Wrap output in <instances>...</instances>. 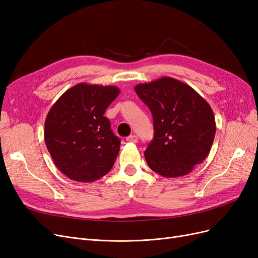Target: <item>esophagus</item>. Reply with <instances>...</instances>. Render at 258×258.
Returning a JSON list of instances; mask_svg holds the SVG:
<instances>
[{"label":"esophagus","mask_w":258,"mask_h":258,"mask_svg":"<svg viewBox=\"0 0 258 258\" xmlns=\"http://www.w3.org/2000/svg\"><path fill=\"white\" fill-rule=\"evenodd\" d=\"M127 141H128V142H132V143H137V142H138V137L135 136V135L129 136V137L127 138Z\"/></svg>","instance_id":"34e87169"}]
</instances>
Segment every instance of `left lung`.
<instances>
[{"instance_id":"left-lung-1","label":"left lung","mask_w":258,"mask_h":258,"mask_svg":"<svg viewBox=\"0 0 258 258\" xmlns=\"http://www.w3.org/2000/svg\"><path fill=\"white\" fill-rule=\"evenodd\" d=\"M135 90L154 119V139L144 152L148 167L169 178L190 173L214 141L210 104L190 86L168 76L138 84Z\"/></svg>"}]
</instances>
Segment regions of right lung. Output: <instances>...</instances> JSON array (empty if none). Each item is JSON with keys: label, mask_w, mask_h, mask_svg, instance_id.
Segmentation results:
<instances>
[{"label": "right lung", "mask_w": 258, "mask_h": 258, "mask_svg": "<svg viewBox=\"0 0 258 258\" xmlns=\"http://www.w3.org/2000/svg\"><path fill=\"white\" fill-rule=\"evenodd\" d=\"M119 92L116 86L81 83L51 106L45 120V143L54 165L69 178L89 183L110 172L120 140L104 113Z\"/></svg>", "instance_id": "add662e5"}]
</instances>
